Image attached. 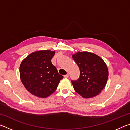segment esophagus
Returning a JSON list of instances; mask_svg holds the SVG:
<instances>
[{
    "label": "esophagus",
    "instance_id": "esophagus-1",
    "mask_svg": "<svg viewBox=\"0 0 130 130\" xmlns=\"http://www.w3.org/2000/svg\"><path fill=\"white\" fill-rule=\"evenodd\" d=\"M63 77H64L65 78H68V77H69V74H68V73L66 75H65Z\"/></svg>",
    "mask_w": 130,
    "mask_h": 130
}]
</instances>
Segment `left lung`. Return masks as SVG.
I'll use <instances>...</instances> for the list:
<instances>
[{
	"instance_id": "1",
	"label": "left lung",
	"mask_w": 130,
	"mask_h": 130,
	"mask_svg": "<svg viewBox=\"0 0 130 130\" xmlns=\"http://www.w3.org/2000/svg\"><path fill=\"white\" fill-rule=\"evenodd\" d=\"M72 58L80 70L77 81H72L74 89L84 98H91L101 93L106 85L108 69L104 60L89 52H78Z\"/></svg>"
}]
</instances>
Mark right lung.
<instances>
[{"label": "right lung", "instance_id": "obj_1", "mask_svg": "<svg viewBox=\"0 0 130 130\" xmlns=\"http://www.w3.org/2000/svg\"><path fill=\"white\" fill-rule=\"evenodd\" d=\"M54 54L55 51L50 50H38L28 55L21 63V80L32 95L47 98L54 93L63 78L51 62Z\"/></svg>", "mask_w": 130, "mask_h": 130}]
</instances>
